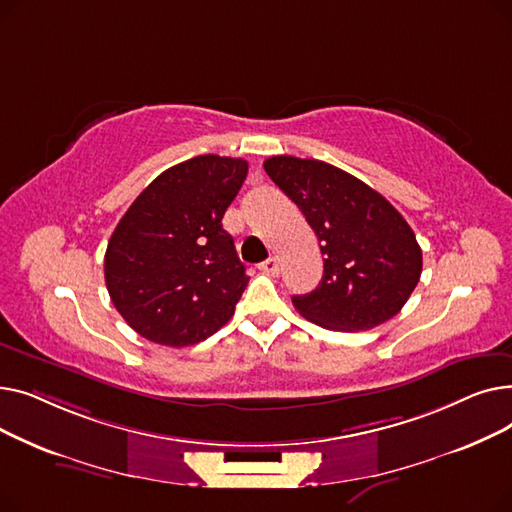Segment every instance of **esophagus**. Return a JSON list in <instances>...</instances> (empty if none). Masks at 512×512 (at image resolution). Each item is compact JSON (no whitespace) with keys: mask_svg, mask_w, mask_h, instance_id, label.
<instances>
[{"mask_svg":"<svg viewBox=\"0 0 512 512\" xmlns=\"http://www.w3.org/2000/svg\"><path fill=\"white\" fill-rule=\"evenodd\" d=\"M259 270L263 272V274H267V276H278L280 274V267H278V259L276 257H270V259H265L261 265H259Z\"/></svg>","mask_w":512,"mask_h":512,"instance_id":"34e87169","label":"esophagus"}]
</instances>
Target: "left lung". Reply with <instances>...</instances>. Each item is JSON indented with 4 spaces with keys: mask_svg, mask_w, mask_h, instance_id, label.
<instances>
[{
    "mask_svg": "<svg viewBox=\"0 0 512 512\" xmlns=\"http://www.w3.org/2000/svg\"><path fill=\"white\" fill-rule=\"evenodd\" d=\"M313 228L324 276L292 305L334 332H363L394 317L421 278V247L407 220L371 186L317 159L276 155L263 164Z\"/></svg>",
    "mask_w": 512,
    "mask_h": 512,
    "instance_id": "obj_1",
    "label": "left lung"
}]
</instances>
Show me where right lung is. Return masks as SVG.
Wrapping results in <instances>:
<instances>
[{
  "mask_svg": "<svg viewBox=\"0 0 512 512\" xmlns=\"http://www.w3.org/2000/svg\"><path fill=\"white\" fill-rule=\"evenodd\" d=\"M247 172L245 159L197 155L161 172L122 215L107 242L105 286L143 338L197 344L234 315L249 276L222 218Z\"/></svg>",
  "mask_w": 512,
  "mask_h": 512,
  "instance_id": "obj_1",
  "label": "right lung"
}]
</instances>
